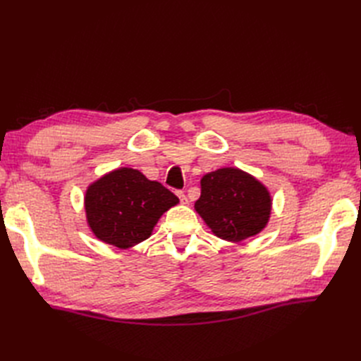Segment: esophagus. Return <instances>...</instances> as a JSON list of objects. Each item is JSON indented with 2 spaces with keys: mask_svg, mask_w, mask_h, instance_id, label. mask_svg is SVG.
Returning a JSON list of instances; mask_svg holds the SVG:
<instances>
[{
  "mask_svg": "<svg viewBox=\"0 0 361 361\" xmlns=\"http://www.w3.org/2000/svg\"><path fill=\"white\" fill-rule=\"evenodd\" d=\"M176 194H178V197H179L180 203H183V204H187V203H188V197H187V194H185L183 191H176Z\"/></svg>",
  "mask_w": 361,
  "mask_h": 361,
  "instance_id": "obj_1",
  "label": "esophagus"
}]
</instances>
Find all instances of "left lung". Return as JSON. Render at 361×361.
I'll list each match as a JSON object with an SVG mask.
<instances>
[{
  "label": "left lung",
  "mask_w": 361,
  "mask_h": 361,
  "mask_svg": "<svg viewBox=\"0 0 361 361\" xmlns=\"http://www.w3.org/2000/svg\"><path fill=\"white\" fill-rule=\"evenodd\" d=\"M200 183L202 194L194 207L218 238L238 243L267 226L271 197L253 176L238 169H220L207 173Z\"/></svg>",
  "instance_id": "left-lung-1"
}]
</instances>
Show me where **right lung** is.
Listing matches in <instances>:
<instances>
[{
    "instance_id": "1",
    "label": "right lung",
    "mask_w": 361,
    "mask_h": 361,
    "mask_svg": "<svg viewBox=\"0 0 361 361\" xmlns=\"http://www.w3.org/2000/svg\"><path fill=\"white\" fill-rule=\"evenodd\" d=\"M178 203L170 190L134 169L108 173L85 192L87 221L93 233L118 248L147 239L159 216Z\"/></svg>"
}]
</instances>
